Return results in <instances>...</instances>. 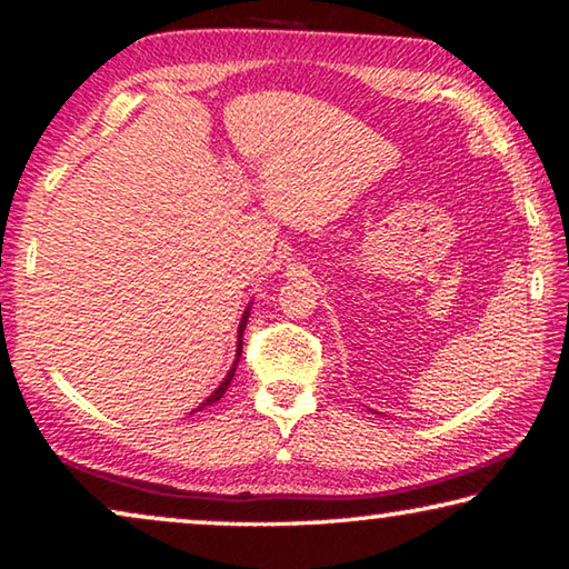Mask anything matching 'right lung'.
Wrapping results in <instances>:
<instances>
[{"mask_svg":"<svg viewBox=\"0 0 569 569\" xmlns=\"http://www.w3.org/2000/svg\"><path fill=\"white\" fill-rule=\"evenodd\" d=\"M246 321H248V311L243 313V321H240V326H238V336H240V339H243V331H246ZM240 349H243V341H240V346H238V359H240ZM238 359H236V363H233V369H230L228 371V377L223 379V383H220V387L213 391V393H210V397L206 399V403H203V407H210V403H216L220 397H223V393H226V389H228V383H230V379H233V373H236V366H238ZM203 407H200V409H203Z\"/></svg>","mask_w":569,"mask_h":569,"instance_id":"add662e5","label":"right lung"}]
</instances>
